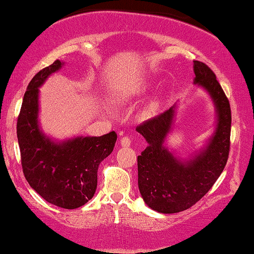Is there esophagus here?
Returning <instances> with one entry per match:
<instances>
[{
  "instance_id": "34e87169",
  "label": "esophagus",
  "mask_w": 254,
  "mask_h": 254,
  "mask_svg": "<svg viewBox=\"0 0 254 254\" xmlns=\"http://www.w3.org/2000/svg\"><path fill=\"white\" fill-rule=\"evenodd\" d=\"M120 145L121 146H129L130 145V138L127 137V136H125L120 139Z\"/></svg>"
}]
</instances>
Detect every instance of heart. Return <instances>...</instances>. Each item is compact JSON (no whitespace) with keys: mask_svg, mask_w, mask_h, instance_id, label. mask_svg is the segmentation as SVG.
Returning <instances> with one entry per match:
<instances>
[{"mask_svg":"<svg viewBox=\"0 0 254 254\" xmlns=\"http://www.w3.org/2000/svg\"><path fill=\"white\" fill-rule=\"evenodd\" d=\"M125 97V95H119V94H117V95H113L112 96V98H111V102L113 103V104H117V103H119L121 100H123V98ZM154 108H156V103H151V104H149L148 106H146L145 108V110L144 111H143V113H142V116L143 117H148V116H150L152 113V111L154 110Z\"/></svg>","mask_w":254,"mask_h":254,"instance_id":"heart-1","label":"heart"}]
</instances>
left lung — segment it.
Instances as JSON below:
<instances>
[{
	"label": "left lung",
	"instance_id": "1",
	"mask_svg": "<svg viewBox=\"0 0 254 254\" xmlns=\"http://www.w3.org/2000/svg\"><path fill=\"white\" fill-rule=\"evenodd\" d=\"M193 84L206 91L215 109L214 131L204 146L188 158L176 157L167 146L176 104L136 127L148 142L137 157L139 192L150 208L164 214L185 211L204 197L221 175L229 154V101L206 64L193 61Z\"/></svg>",
	"mask_w": 254,
	"mask_h": 254
}]
</instances>
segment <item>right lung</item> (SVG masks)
Returning <instances> with one entry per match:
<instances>
[{
    "instance_id": "add662e5",
    "label": "right lung",
    "mask_w": 254,
    "mask_h": 254,
    "mask_svg": "<svg viewBox=\"0 0 254 254\" xmlns=\"http://www.w3.org/2000/svg\"><path fill=\"white\" fill-rule=\"evenodd\" d=\"M63 65L64 62L55 61L28 83L17 121V137L28 185L48 203L74 209L94 197L98 166L113 151L117 134L56 141L43 133L39 124V88Z\"/></svg>"
}]
</instances>
